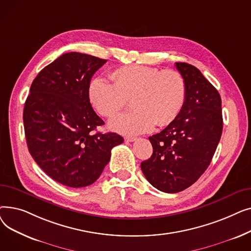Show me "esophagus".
Wrapping results in <instances>:
<instances>
[{"instance_id":"esophagus-1","label":"esophagus","mask_w":251,"mask_h":251,"mask_svg":"<svg viewBox=\"0 0 251 251\" xmlns=\"http://www.w3.org/2000/svg\"><path fill=\"white\" fill-rule=\"evenodd\" d=\"M137 139V137H134V136H126L125 137V140L126 141H129V142H133Z\"/></svg>"}]
</instances>
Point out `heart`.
<instances>
[{
	"label": "heart",
	"mask_w": 251,
	"mask_h": 251,
	"mask_svg": "<svg viewBox=\"0 0 251 251\" xmlns=\"http://www.w3.org/2000/svg\"><path fill=\"white\" fill-rule=\"evenodd\" d=\"M113 82L95 77L88 97L97 112L112 117L132 99L134 111L113 117L109 127L123 135L150 132L154 125L165 126L175 120L186 100V83L176 70H160L143 65H127L111 74Z\"/></svg>",
	"instance_id": "1"
}]
</instances>
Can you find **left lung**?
Returning a JSON list of instances; mask_svg holds the SVG:
<instances>
[{"label":"left lung","instance_id":"8db88e82","mask_svg":"<svg viewBox=\"0 0 251 251\" xmlns=\"http://www.w3.org/2000/svg\"><path fill=\"white\" fill-rule=\"evenodd\" d=\"M186 83V100L175 120L150 136L153 151L141 163L153 187L177 193L191 186L212 162L223 131L218 90L194 66L176 63Z\"/></svg>","mask_w":251,"mask_h":251}]
</instances>
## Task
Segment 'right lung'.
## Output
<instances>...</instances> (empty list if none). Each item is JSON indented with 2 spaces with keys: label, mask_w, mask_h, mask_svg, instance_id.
<instances>
[{
  "label": "right lung",
  "mask_w": 251,
  "mask_h": 251,
  "mask_svg": "<svg viewBox=\"0 0 251 251\" xmlns=\"http://www.w3.org/2000/svg\"><path fill=\"white\" fill-rule=\"evenodd\" d=\"M107 60L71 51L35 77L26 99L23 122L28 151L51 179L79 188L98 180L111 151L124 139L94 133L104 122L92 109L88 86Z\"/></svg>",
  "instance_id": "obj_1"
}]
</instances>
